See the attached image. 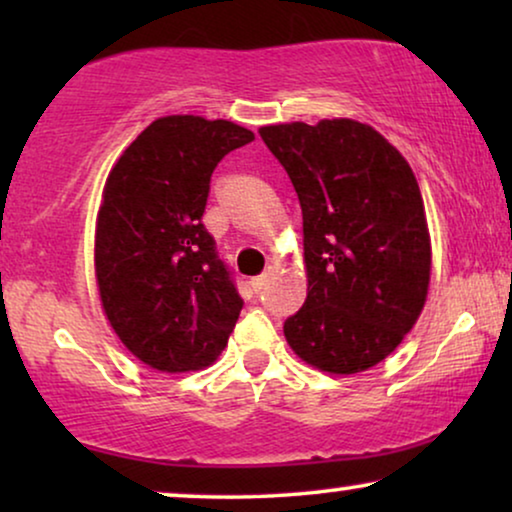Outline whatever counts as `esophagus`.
Wrapping results in <instances>:
<instances>
[{"instance_id":"obj_1","label":"esophagus","mask_w":512,"mask_h":512,"mask_svg":"<svg viewBox=\"0 0 512 512\" xmlns=\"http://www.w3.org/2000/svg\"><path fill=\"white\" fill-rule=\"evenodd\" d=\"M270 277H272V272H263V275H261V277H254V279H251V289H254V291L258 293V291H261V289H263V286H265V284H268V282H270Z\"/></svg>"}]
</instances>
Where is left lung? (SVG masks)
I'll return each instance as SVG.
<instances>
[{
    "label": "left lung",
    "mask_w": 512,
    "mask_h": 512,
    "mask_svg": "<svg viewBox=\"0 0 512 512\" xmlns=\"http://www.w3.org/2000/svg\"><path fill=\"white\" fill-rule=\"evenodd\" d=\"M300 209L307 298L284 321L293 354L331 375L377 366L424 310L431 235L415 172L352 118L263 125Z\"/></svg>",
    "instance_id": "8db88e82"
}]
</instances>
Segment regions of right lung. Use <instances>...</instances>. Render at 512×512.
I'll return each mask as SVG.
<instances>
[{
	"instance_id": "right-lung-1",
	"label": "right lung",
	"mask_w": 512,
	"mask_h": 512,
	"mask_svg": "<svg viewBox=\"0 0 512 512\" xmlns=\"http://www.w3.org/2000/svg\"><path fill=\"white\" fill-rule=\"evenodd\" d=\"M254 142L233 121L156 118L104 181L95 221V277L118 340L160 373L219 359L242 298L202 226L209 179L226 153Z\"/></svg>"
}]
</instances>
